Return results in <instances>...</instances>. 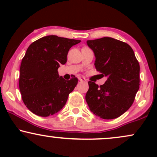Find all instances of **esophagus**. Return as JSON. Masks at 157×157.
I'll list each match as a JSON object with an SVG mask.
<instances>
[{
  "instance_id": "obj_1",
  "label": "esophagus",
  "mask_w": 157,
  "mask_h": 157,
  "mask_svg": "<svg viewBox=\"0 0 157 157\" xmlns=\"http://www.w3.org/2000/svg\"><path fill=\"white\" fill-rule=\"evenodd\" d=\"M78 80L81 81V82H83V81H86V79L82 77H78Z\"/></svg>"
}]
</instances>
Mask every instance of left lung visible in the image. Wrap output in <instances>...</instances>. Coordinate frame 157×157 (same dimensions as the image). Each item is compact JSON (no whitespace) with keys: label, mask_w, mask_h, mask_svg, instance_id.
Here are the masks:
<instances>
[{"label":"left lung","mask_w":157,"mask_h":157,"mask_svg":"<svg viewBox=\"0 0 157 157\" xmlns=\"http://www.w3.org/2000/svg\"><path fill=\"white\" fill-rule=\"evenodd\" d=\"M95 56L97 71L107 77L99 86L89 82L86 100L91 112L105 120L127 111L140 89V64L128 44L112 37L87 40Z\"/></svg>","instance_id":"left-lung-1"}]
</instances>
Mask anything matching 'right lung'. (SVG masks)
Segmentation results:
<instances>
[{
	"instance_id": "right-lung-1",
	"label": "right lung",
	"mask_w": 157,
	"mask_h": 157,
	"mask_svg": "<svg viewBox=\"0 0 157 157\" xmlns=\"http://www.w3.org/2000/svg\"><path fill=\"white\" fill-rule=\"evenodd\" d=\"M80 40L48 35L27 48L20 68L19 89L29 111L48 117L66 105L68 94L77 84V77L66 80L57 69L67 61L68 52Z\"/></svg>"
}]
</instances>
